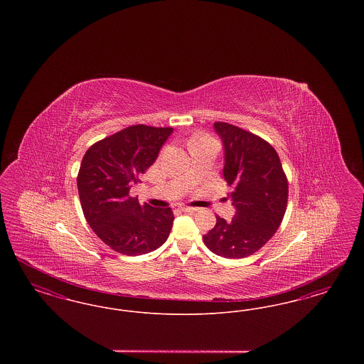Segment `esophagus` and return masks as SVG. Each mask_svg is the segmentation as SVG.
Returning a JSON list of instances; mask_svg holds the SVG:
<instances>
[{
    "instance_id": "34e87169",
    "label": "esophagus",
    "mask_w": 364,
    "mask_h": 364,
    "mask_svg": "<svg viewBox=\"0 0 364 364\" xmlns=\"http://www.w3.org/2000/svg\"><path fill=\"white\" fill-rule=\"evenodd\" d=\"M178 208H180L181 211H196V210H198V208H191V206H178Z\"/></svg>"
}]
</instances>
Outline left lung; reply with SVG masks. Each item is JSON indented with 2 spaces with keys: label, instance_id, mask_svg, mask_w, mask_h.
Listing matches in <instances>:
<instances>
[{
  "label": "left lung",
  "instance_id": "obj_1",
  "mask_svg": "<svg viewBox=\"0 0 364 364\" xmlns=\"http://www.w3.org/2000/svg\"><path fill=\"white\" fill-rule=\"evenodd\" d=\"M225 150L224 177L236 214L203 235L215 255L245 258L269 242L282 223L288 203V178L274 147L258 135L228 122H214Z\"/></svg>",
  "mask_w": 364,
  "mask_h": 364
}]
</instances>
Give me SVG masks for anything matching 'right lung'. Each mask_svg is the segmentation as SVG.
I'll list each match as a JSON object with an SVG mask.
<instances>
[{
    "label": "right lung",
    "mask_w": 364,
    "mask_h": 364,
    "mask_svg": "<svg viewBox=\"0 0 364 364\" xmlns=\"http://www.w3.org/2000/svg\"><path fill=\"white\" fill-rule=\"evenodd\" d=\"M172 132V127L131 125L94 143L83 156L77 174L83 214L95 235L122 255L151 252L171 233L172 208L140 205L129 190Z\"/></svg>",
    "instance_id": "1"
}]
</instances>
